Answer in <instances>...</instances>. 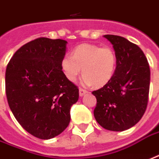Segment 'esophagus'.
Returning <instances> with one entry per match:
<instances>
[{
  "label": "esophagus",
  "mask_w": 159,
  "mask_h": 159,
  "mask_svg": "<svg viewBox=\"0 0 159 159\" xmlns=\"http://www.w3.org/2000/svg\"><path fill=\"white\" fill-rule=\"evenodd\" d=\"M88 93L86 90H84V89H82V88H79V96L80 97H82V96H84V94H86Z\"/></svg>",
  "instance_id": "obj_1"
}]
</instances>
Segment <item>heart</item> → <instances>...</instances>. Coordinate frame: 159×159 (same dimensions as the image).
<instances>
[{"instance_id": "1", "label": "heart", "mask_w": 159, "mask_h": 159, "mask_svg": "<svg viewBox=\"0 0 159 159\" xmlns=\"http://www.w3.org/2000/svg\"><path fill=\"white\" fill-rule=\"evenodd\" d=\"M116 62V55L111 47L83 43L74 49L72 57L65 56L62 59L61 68L66 79L75 82L83 67V84L101 87L112 78Z\"/></svg>"}]
</instances>
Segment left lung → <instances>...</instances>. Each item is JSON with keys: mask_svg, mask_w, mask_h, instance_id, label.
<instances>
[{"mask_svg": "<svg viewBox=\"0 0 159 159\" xmlns=\"http://www.w3.org/2000/svg\"><path fill=\"white\" fill-rule=\"evenodd\" d=\"M115 50L116 66L111 80L93 91L94 117L103 128L122 132L133 127L147 108L150 70L139 46L118 35L106 34Z\"/></svg>", "mask_w": 159, "mask_h": 159, "instance_id": "8db88e82", "label": "left lung"}]
</instances>
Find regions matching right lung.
Returning <instances> with one entry per match:
<instances>
[{"label":"right lung","instance_id":"obj_1","mask_svg":"<svg viewBox=\"0 0 159 159\" xmlns=\"http://www.w3.org/2000/svg\"><path fill=\"white\" fill-rule=\"evenodd\" d=\"M67 42L41 37L19 48L5 73L6 95L15 118L42 140L60 134L69 125L79 90L61 68Z\"/></svg>","mask_w":159,"mask_h":159}]
</instances>
